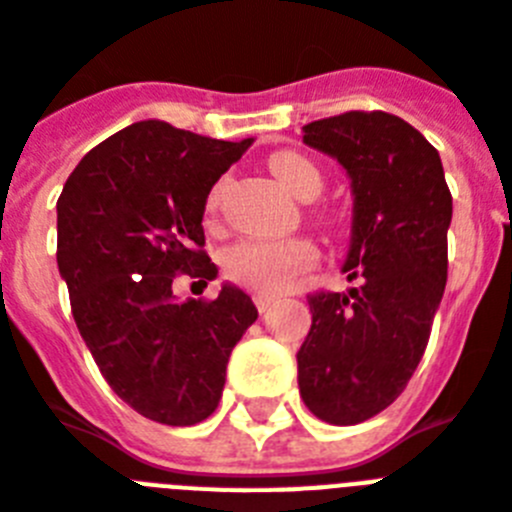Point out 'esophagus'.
<instances>
[{"label":"esophagus","mask_w":512,"mask_h":512,"mask_svg":"<svg viewBox=\"0 0 512 512\" xmlns=\"http://www.w3.org/2000/svg\"><path fill=\"white\" fill-rule=\"evenodd\" d=\"M270 304H273V299H270V296H263V294L255 296V307L260 309V315H263V312H268Z\"/></svg>","instance_id":"obj_1"}]
</instances>
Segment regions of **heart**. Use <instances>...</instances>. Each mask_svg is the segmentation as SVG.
I'll use <instances>...</instances> for the list:
<instances>
[{"label":"heart","mask_w":512,"mask_h":512,"mask_svg":"<svg viewBox=\"0 0 512 512\" xmlns=\"http://www.w3.org/2000/svg\"><path fill=\"white\" fill-rule=\"evenodd\" d=\"M268 166L283 190L299 200H315L325 187V176L315 161L296 153V150H278L268 158ZM218 192L210 195V208L216 205ZM317 260V249L304 239L289 242H242L226 252L223 268L247 289L263 296L281 294L299 270L309 268Z\"/></svg>","instance_id":"1"}]
</instances>
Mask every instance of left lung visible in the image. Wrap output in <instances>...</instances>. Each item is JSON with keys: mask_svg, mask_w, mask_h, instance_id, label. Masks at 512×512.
Instances as JSON below:
<instances>
[{"mask_svg": "<svg viewBox=\"0 0 512 512\" xmlns=\"http://www.w3.org/2000/svg\"><path fill=\"white\" fill-rule=\"evenodd\" d=\"M302 132L351 179L343 273L362 286L307 296L312 328L296 354L299 393L317 419L349 427L388 409L422 362L448 281L453 197L440 153L401 117L346 111Z\"/></svg>", "mask_w": 512, "mask_h": 512, "instance_id": "1", "label": "left lung"}]
</instances>
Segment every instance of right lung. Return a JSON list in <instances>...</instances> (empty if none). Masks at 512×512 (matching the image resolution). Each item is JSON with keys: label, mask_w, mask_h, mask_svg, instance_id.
Returning a JSON list of instances; mask_svg holds the SVG:
<instances>
[{"label": "right lung", "mask_w": 512, "mask_h": 512, "mask_svg": "<svg viewBox=\"0 0 512 512\" xmlns=\"http://www.w3.org/2000/svg\"><path fill=\"white\" fill-rule=\"evenodd\" d=\"M252 137L226 143L145 119L85 153L57 200V265L101 375L145 419L190 427L221 401L226 364L257 309L226 283L176 302L179 273L213 281L203 213Z\"/></svg>", "instance_id": "add662e5"}]
</instances>
